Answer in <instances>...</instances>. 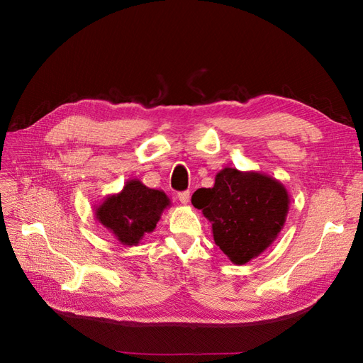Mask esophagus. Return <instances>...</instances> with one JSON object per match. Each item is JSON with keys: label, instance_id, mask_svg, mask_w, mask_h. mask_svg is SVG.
Returning a JSON list of instances; mask_svg holds the SVG:
<instances>
[{"label": "esophagus", "instance_id": "34e87169", "mask_svg": "<svg viewBox=\"0 0 363 363\" xmlns=\"http://www.w3.org/2000/svg\"><path fill=\"white\" fill-rule=\"evenodd\" d=\"M179 200H180L182 204H189V201H191V192L189 191L180 192L179 194Z\"/></svg>", "mask_w": 363, "mask_h": 363}]
</instances>
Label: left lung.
Returning <instances> with one entry per match:
<instances>
[{
	"instance_id": "8db88e82",
	"label": "left lung",
	"mask_w": 363,
	"mask_h": 363,
	"mask_svg": "<svg viewBox=\"0 0 363 363\" xmlns=\"http://www.w3.org/2000/svg\"><path fill=\"white\" fill-rule=\"evenodd\" d=\"M291 196L283 183L257 171L224 168L213 188L192 195L212 224L215 244L235 265H245L277 239L286 223Z\"/></svg>"
}]
</instances>
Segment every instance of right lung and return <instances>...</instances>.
<instances>
[{"label": "right lung", "instance_id": "right-lung-1", "mask_svg": "<svg viewBox=\"0 0 363 363\" xmlns=\"http://www.w3.org/2000/svg\"><path fill=\"white\" fill-rule=\"evenodd\" d=\"M168 195L150 189L138 179L127 180L121 192L108 195L95 207V218L119 244L133 247L156 228L167 207Z\"/></svg>", "mask_w": 363, "mask_h": 363}]
</instances>
